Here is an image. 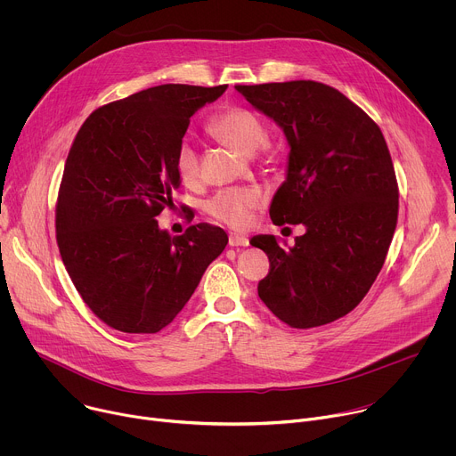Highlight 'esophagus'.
I'll return each mask as SVG.
<instances>
[{"label": "esophagus", "mask_w": 456, "mask_h": 456, "mask_svg": "<svg viewBox=\"0 0 456 456\" xmlns=\"http://www.w3.org/2000/svg\"><path fill=\"white\" fill-rule=\"evenodd\" d=\"M229 245L231 247H247L248 238L243 234H229Z\"/></svg>", "instance_id": "1"}]
</instances>
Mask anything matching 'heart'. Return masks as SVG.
<instances>
[{
	"label": "heart",
	"mask_w": 456,
	"mask_h": 456,
	"mask_svg": "<svg viewBox=\"0 0 456 456\" xmlns=\"http://www.w3.org/2000/svg\"><path fill=\"white\" fill-rule=\"evenodd\" d=\"M209 132L243 155H252L267 139V127L256 111L245 106H227L218 111L211 122ZM264 159L274 160V150L264 144ZM175 171L185 185H194L200 178V157L191 141H182L175 153ZM264 204V194L252 185L224 187L215 191L204 202V213L213 220L232 229L248 225L252 215Z\"/></svg>",
	"instance_id": "heart-1"
}]
</instances>
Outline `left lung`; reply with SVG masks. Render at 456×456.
I'll return each instance as SVG.
<instances>
[{
	"label": "left lung",
	"instance_id": "8db88e82",
	"mask_svg": "<svg viewBox=\"0 0 456 456\" xmlns=\"http://www.w3.org/2000/svg\"><path fill=\"white\" fill-rule=\"evenodd\" d=\"M274 118L290 146L287 180L271 206L274 225L303 224L292 248L271 234L250 245L269 256L257 296L292 329L352 312L379 276L399 216V185L377 122L317 81L234 86Z\"/></svg>",
	"mask_w": 456,
	"mask_h": 456
}]
</instances>
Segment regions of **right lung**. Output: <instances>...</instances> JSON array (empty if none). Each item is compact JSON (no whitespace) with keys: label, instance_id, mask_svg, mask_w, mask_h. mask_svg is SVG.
<instances>
[{"label":"right lung","instance_id":"obj_1","mask_svg":"<svg viewBox=\"0 0 456 456\" xmlns=\"http://www.w3.org/2000/svg\"><path fill=\"white\" fill-rule=\"evenodd\" d=\"M225 90H142L92 111L72 142L57 192L55 240L83 301L115 330L157 334L167 327L227 245L225 231L211 224L169 236L157 222L175 206V153L191 117Z\"/></svg>","mask_w":456,"mask_h":456}]
</instances>
